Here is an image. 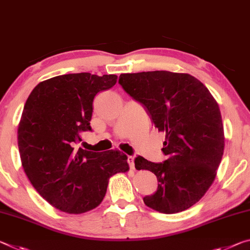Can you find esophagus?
I'll return each instance as SVG.
<instances>
[{
	"instance_id": "34e87169",
	"label": "esophagus",
	"mask_w": 250,
	"mask_h": 250,
	"mask_svg": "<svg viewBox=\"0 0 250 250\" xmlns=\"http://www.w3.org/2000/svg\"><path fill=\"white\" fill-rule=\"evenodd\" d=\"M127 162H128L129 168H130V169H134V168H135V165H134V156H128V157H127Z\"/></svg>"
}]
</instances>
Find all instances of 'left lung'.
<instances>
[{
    "label": "left lung",
    "mask_w": 250,
    "mask_h": 250,
    "mask_svg": "<svg viewBox=\"0 0 250 250\" xmlns=\"http://www.w3.org/2000/svg\"><path fill=\"white\" fill-rule=\"evenodd\" d=\"M123 89L146 110L159 132L166 133L163 153L153 163L135 158V168L156 175L157 190L144 203L164 214L187 209L205 195L222 161L225 138L218 104L196 77L153 71L121 74Z\"/></svg>",
    "instance_id": "8db88e82"
}]
</instances>
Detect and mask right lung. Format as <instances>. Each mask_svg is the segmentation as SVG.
Returning a JSON list of instances; mask_svg holds the SVG:
<instances>
[{
	"label": "right lung",
	"mask_w": 250,
	"mask_h": 250,
	"mask_svg": "<svg viewBox=\"0 0 250 250\" xmlns=\"http://www.w3.org/2000/svg\"><path fill=\"white\" fill-rule=\"evenodd\" d=\"M116 79L89 73L55 76L36 85L24 105L18 130L22 166L33 187L57 209H94L110 176L128 170L127 156L121 152L77 146L81 134L92 130L94 97L113 87Z\"/></svg>",
	"instance_id": "obj_1"
}]
</instances>
